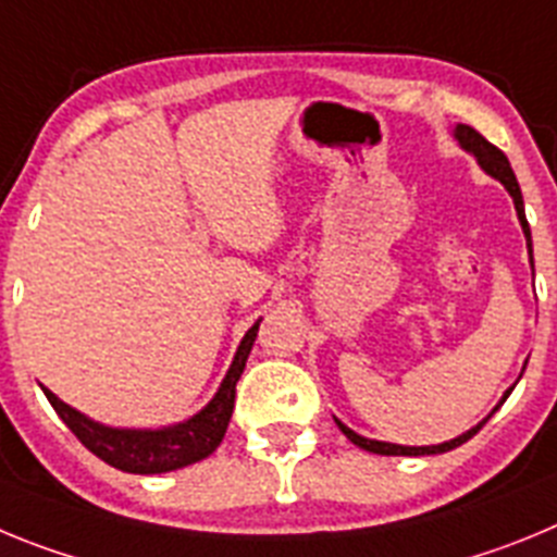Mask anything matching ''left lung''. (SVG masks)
<instances>
[{"label":"left lung","mask_w":557,"mask_h":557,"mask_svg":"<svg viewBox=\"0 0 557 557\" xmlns=\"http://www.w3.org/2000/svg\"><path fill=\"white\" fill-rule=\"evenodd\" d=\"M455 136H457V141H460V145L466 147V150L474 152L482 170L488 172V175H494L496 181H502V184H505V189L510 191V198H513V203H516V211H519V223H521V228H524V236H528V245H530V225H528V218H524V200H521L519 181H516L513 170H510L508 156H505V152H502L499 147L491 145V141L485 139L482 133H476L471 125H457L455 127ZM508 396H510V391L505 393V398H508ZM505 398H502V401H505ZM485 421H488V418H485ZM485 421H480V424H476L474 430L462 432V435L455 437V441H446V444H437V446L382 444V441H368V437L357 435V432L348 430L346 424H339V421H337V426H339V430H343V435H346L348 441H351V444H357L359 449L373 451V455H407V457H418V455H441V451H449V449H455V446L466 444L469 437H474L476 432L482 430V424H485Z\"/></svg>","instance_id":"left-lung-1"}]
</instances>
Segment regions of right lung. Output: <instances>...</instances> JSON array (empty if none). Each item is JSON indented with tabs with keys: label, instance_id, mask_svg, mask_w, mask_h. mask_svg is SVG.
Returning a JSON list of instances; mask_svg holds the SVG:
<instances>
[{
	"label": "right lung",
	"instance_id": "1",
	"mask_svg": "<svg viewBox=\"0 0 557 557\" xmlns=\"http://www.w3.org/2000/svg\"><path fill=\"white\" fill-rule=\"evenodd\" d=\"M256 332H259V323H253L248 329V334H245L239 348H236V357L231 362L228 373H225L218 396L211 398L206 410H200L198 416L189 418V421H184L178 426L145 432L111 430V426L88 421L86 416H81L77 410L63 405L61 398L55 393H49L47 387H44V393H47L49 405L55 407L63 424L75 432L77 441L91 455H97L108 466H113V469L127 471V474H164V471L184 469V466H191V462L209 457L211 451L218 449L220 441H223L225 430H228L231 412H234L236 382H239V376L245 371V362H248V354L253 348Z\"/></svg>",
	"mask_w": 557,
	"mask_h": 557
}]
</instances>
